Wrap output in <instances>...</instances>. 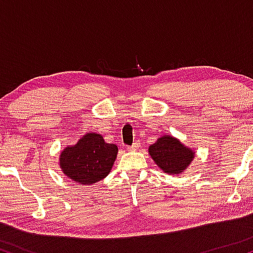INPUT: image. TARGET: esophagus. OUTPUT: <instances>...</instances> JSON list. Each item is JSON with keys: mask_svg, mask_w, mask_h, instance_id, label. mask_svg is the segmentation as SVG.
<instances>
[{"mask_svg": "<svg viewBox=\"0 0 253 253\" xmlns=\"http://www.w3.org/2000/svg\"><path fill=\"white\" fill-rule=\"evenodd\" d=\"M138 149H139V144L138 143H133L132 145H130V146H128V150H130V151H135Z\"/></svg>", "mask_w": 253, "mask_h": 253, "instance_id": "esophagus-1", "label": "esophagus"}]
</instances>
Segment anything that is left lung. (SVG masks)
<instances>
[{"mask_svg":"<svg viewBox=\"0 0 253 253\" xmlns=\"http://www.w3.org/2000/svg\"><path fill=\"white\" fill-rule=\"evenodd\" d=\"M149 153L159 169L170 175L182 173L194 159V151L171 135L161 136L149 147Z\"/></svg>","mask_w":253,"mask_h":253,"instance_id":"left-lung-1","label":"left lung"}]
</instances>
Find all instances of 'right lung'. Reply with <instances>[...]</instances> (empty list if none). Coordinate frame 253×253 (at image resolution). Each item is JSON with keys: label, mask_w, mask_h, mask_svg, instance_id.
<instances>
[{"label": "right lung", "mask_w": 253, "mask_h": 253, "mask_svg": "<svg viewBox=\"0 0 253 253\" xmlns=\"http://www.w3.org/2000/svg\"><path fill=\"white\" fill-rule=\"evenodd\" d=\"M118 156V146L107 144L98 133H86L76 145L60 153V169L78 184H94L108 176Z\"/></svg>", "instance_id": "obj_1"}]
</instances>
